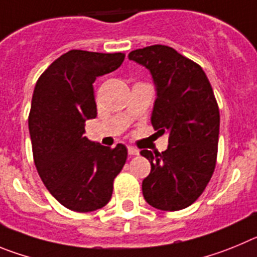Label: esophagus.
<instances>
[{
  "label": "esophagus",
  "mask_w": 257,
  "mask_h": 257,
  "mask_svg": "<svg viewBox=\"0 0 257 257\" xmlns=\"http://www.w3.org/2000/svg\"><path fill=\"white\" fill-rule=\"evenodd\" d=\"M128 154L129 155H133V156H134V155L140 154V151H138L137 149H134V147H132V146H129V147H128Z\"/></svg>",
  "instance_id": "esophagus-1"
}]
</instances>
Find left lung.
<instances>
[{
    "label": "left lung",
    "mask_w": 257,
    "mask_h": 257,
    "mask_svg": "<svg viewBox=\"0 0 257 257\" xmlns=\"http://www.w3.org/2000/svg\"><path fill=\"white\" fill-rule=\"evenodd\" d=\"M128 57L151 71L157 94L151 123L169 133L166 151H141L151 164L143 197L164 211L186 209L202 195L216 165L220 114L212 87L197 62L169 46L138 48Z\"/></svg>",
    "instance_id": "1"
}]
</instances>
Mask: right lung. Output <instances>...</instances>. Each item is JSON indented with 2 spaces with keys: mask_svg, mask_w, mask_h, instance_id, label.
<instances>
[{
  "mask_svg": "<svg viewBox=\"0 0 257 257\" xmlns=\"http://www.w3.org/2000/svg\"><path fill=\"white\" fill-rule=\"evenodd\" d=\"M125 54L71 50L55 60L34 87L28 125L37 172L66 209L89 212L110 201L128 151L84 137L85 120L97 116L93 83L116 70Z\"/></svg>",
  "mask_w": 257,
  "mask_h": 257,
  "instance_id": "add662e5",
  "label": "right lung"
}]
</instances>
